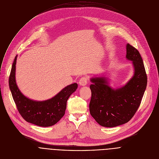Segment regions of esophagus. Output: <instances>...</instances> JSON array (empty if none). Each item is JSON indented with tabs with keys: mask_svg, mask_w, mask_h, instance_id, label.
I'll return each mask as SVG.
<instances>
[{
	"mask_svg": "<svg viewBox=\"0 0 159 159\" xmlns=\"http://www.w3.org/2000/svg\"><path fill=\"white\" fill-rule=\"evenodd\" d=\"M79 85L80 86H85V85H86L87 84V77H82L79 80Z\"/></svg>",
	"mask_w": 159,
	"mask_h": 159,
	"instance_id": "1",
	"label": "esophagus"
}]
</instances>
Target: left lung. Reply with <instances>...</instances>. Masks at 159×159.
<instances>
[{
    "label": "left lung",
    "instance_id": "left-lung-1",
    "mask_svg": "<svg viewBox=\"0 0 159 159\" xmlns=\"http://www.w3.org/2000/svg\"><path fill=\"white\" fill-rule=\"evenodd\" d=\"M126 48V58L132 61L134 73L125 85L113 89L103 75L90 79V113L102 126L112 128L128 122L139 107L147 87V77L139 52L128 43Z\"/></svg>",
    "mask_w": 159,
    "mask_h": 159
}]
</instances>
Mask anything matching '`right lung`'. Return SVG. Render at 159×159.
I'll list each match as a JSON object with an SVG mask.
<instances>
[{
  "label": "right lung",
  "instance_id": "1",
  "mask_svg": "<svg viewBox=\"0 0 159 159\" xmlns=\"http://www.w3.org/2000/svg\"><path fill=\"white\" fill-rule=\"evenodd\" d=\"M16 56L14 58L9 79L11 92L20 115L28 123L39 126L48 127L56 124L64 116L66 101L77 89L74 83L63 88L53 98L38 101L26 97L19 89L16 81Z\"/></svg>",
  "mask_w": 159,
  "mask_h": 159
}]
</instances>
